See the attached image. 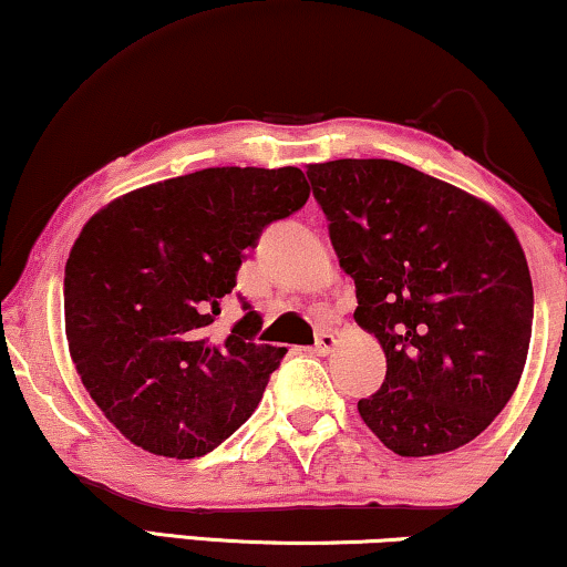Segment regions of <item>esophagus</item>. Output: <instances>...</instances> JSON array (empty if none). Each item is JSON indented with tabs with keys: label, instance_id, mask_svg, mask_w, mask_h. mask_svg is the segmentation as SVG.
I'll return each instance as SVG.
<instances>
[{
	"label": "esophagus",
	"instance_id": "34e87169",
	"mask_svg": "<svg viewBox=\"0 0 567 567\" xmlns=\"http://www.w3.org/2000/svg\"><path fill=\"white\" fill-rule=\"evenodd\" d=\"M336 346H338V340H336V336H332V332H320V336H317V343H315V353L317 355H328Z\"/></svg>",
	"mask_w": 567,
	"mask_h": 567
}]
</instances>
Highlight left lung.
Masks as SVG:
<instances>
[{
    "label": "left lung",
    "mask_w": 567,
    "mask_h": 567,
    "mask_svg": "<svg viewBox=\"0 0 567 567\" xmlns=\"http://www.w3.org/2000/svg\"><path fill=\"white\" fill-rule=\"evenodd\" d=\"M355 322L386 355L363 423L400 456L454 452L506 408L532 340L534 291L491 204L392 159L309 165Z\"/></svg>",
    "instance_id": "left-lung-1"
}]
</instances>
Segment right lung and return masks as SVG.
Segmentation results:
<instances>
[{"label":"right lung","instance_id":"add662e5","mask_svg":"<svg viewBox=\"0 0 567 567\" xmlns=\"http://www.w3.org/2000/svg\"><path fill=\"white\" fill-rule=\"evenodd\" d=\"M299 167H208L144 185L84 224L64 270L69 353L90 398L128 441L193 460L229 439L286 348L255 343L260 315L212 336L262 229L299 212Z\"/></svg>","mask_w":567,"mask_h":567}]
</instances>
